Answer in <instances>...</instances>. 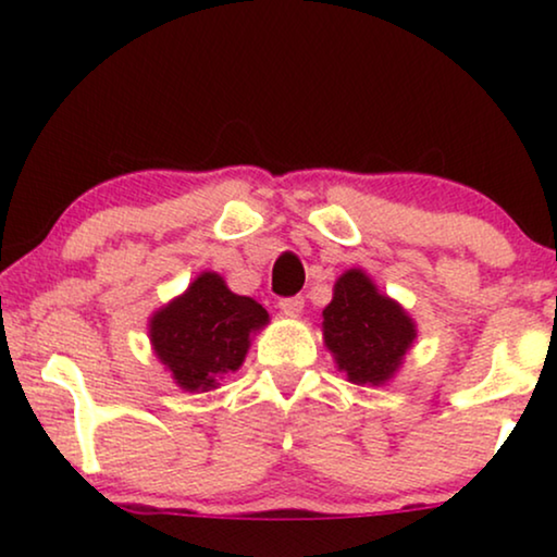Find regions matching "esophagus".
I'll use <instances>...</instances> for the list:
<instances>
[{"label":"esophagus","mask_w":557,"mask_h":557,"mask_svg":"<svg viewBox=\"0 0 557 557\" xmlns=\"http://www.w3.org/2000/svg\"><path fill=\"white\" fill-rule=\"evenodd\" d=\"M278 309L288 317H299L304 311V299H301V296H288V299L278 301Z\"/></svg>","instance_id":"1"}]
</instances>
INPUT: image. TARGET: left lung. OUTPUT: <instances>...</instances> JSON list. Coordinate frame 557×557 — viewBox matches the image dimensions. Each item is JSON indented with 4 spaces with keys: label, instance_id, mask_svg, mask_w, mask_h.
Returning a JSON list of instances; mask_svg holds the SVG:
<instances>
[{
    "label": "left lung",
    "instance_id": "1",
    "mask_svg": "<svg viewBox=\"0 0 557 557\" xmlns=\"http://www.w3.org/2000/svg\"><path fill=\"white\" fill-rule=\"evenodd\" d=\"M416 337L413 317L362 269H349L334 281L332 301L322 311V342L349 383H391Z\"/></svg>",
    "mask_w": 557,
    "mask_h": 557
}]
</instances>
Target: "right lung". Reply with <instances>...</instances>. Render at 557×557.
<instances>
[{"mask_svg": "<svg viewBox=\"0 0 557 557\" xmlns=\"http://www.w3.org/2000/svg\"><path fill=\"white\" fill-rule=\"evenodd\" d=\"M265 324L261 304L233 294L220 273L202 271L149 317V342L180 391L210 393L227 372L240 370Z\"/></svg>", "mask_w": 557, "mask_h": 557, "instance_id": "add662e5", "label": "right lung"}]
</instances>
